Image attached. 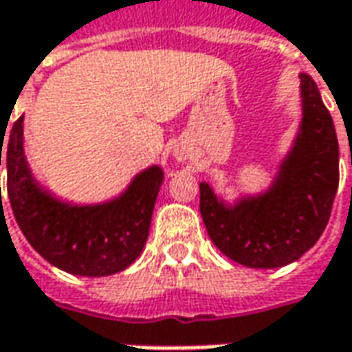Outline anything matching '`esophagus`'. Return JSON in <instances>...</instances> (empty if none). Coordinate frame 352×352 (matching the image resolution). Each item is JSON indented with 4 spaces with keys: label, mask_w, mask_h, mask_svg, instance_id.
I'll return each instance as SVG.
<instances>
[{
    "label": "esophagus",
    "mask_w": 352,
    "mask_h": 352,
    "mask_svg": "<svg viewBox=\"0 0 352 352\" xmlns=\"http://www.w3.org/2000/svg\"><path fill=\"white\" fill-rule=\"evenodd\" d=\"M174 153H176V158H178V160H184V158L188 156V153H186L184 148H176Z\"/></svg>",
    "instance_id": "34e87169"
}]
</instances>
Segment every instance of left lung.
<instances>
[{
  "label": "left lung",
  "mask_w": 352,
  "mask_h": 352,
  "mask_svg": "<svg viewBox=\"0 0 352 352\" xmlns=\"http://www.w3.org/2000/svg\"><path fill=\"white\" fill-rule=\"evenodd\" d=\"M304 121L274 188L225 208L199 184V213L213 245L249 268H280L298 261L325 231L339 186V142L316 82L302 74Z\"/></svg>",
  "instance_id": "left-lung-1"
}]
</instances>
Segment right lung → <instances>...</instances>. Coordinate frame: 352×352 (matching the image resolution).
I'll list each match as a JSON object with an SVG mask.
<instances>
[{
    "label": "right lung",
    "instance_id": "obj_1",
    "mask_svg": "<svg viewBox=\"0 0 352 352\" xmlns=\"http://www.w3.org/2000/svg\"><path fill=\"white\" fill-rule=\"evenodd\" d=\"M6 131L7 125L0 127V164L3 153L7 196L15 221L31 247L56 268L78 276H109L125 270L148 239L162 182L160 168L153 166L139 174L127 192L111 204L72 208L34 184L23 156V117L11 125L9 133Z\"/></svg>",
    "mask_w": 352,
    "mask_h": 352
}]
</instances>
